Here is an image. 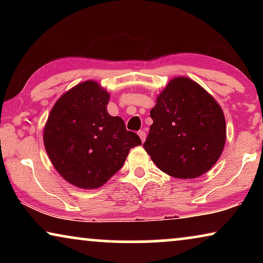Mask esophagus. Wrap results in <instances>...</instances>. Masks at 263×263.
Segmentation results:
<instances>
[{
	"label": "esophagus",
	"instance_id": "1",
	"mask_svg": "<svg viewBox=\"0 0 263 263\" xmlns=\"http://www.w3.org/2000/svg\"><path fill=\"white\" fill-rule=\"evenodd\" d=\"M139 138H140V140H141V142H145V140H146V133L143 132V130H140V132H139Z\"/></svg>",
	"mask_w": 263,
	"mask_h": 263
}]
</instances>
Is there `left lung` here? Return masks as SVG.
<instances>
[{"label": "left lung", "mask_w": 263, "mask_h": 263, "mask_svg": "<svg viewBox=\"0 0 263 263\" xmlns=\"http://www.w3.org/2000/svg\"><path fill=\"white\" fill-rule=\"evenodd\" d=\"M143 148L158 168L175 178H196L214 166L226 141L222 109L186 77L168 81L151 110Z\"/></svg>", "instance_id": "1"}]
</instances>
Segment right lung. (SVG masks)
Returning <instances> with one entry per match:
<instances>
[{
  "instance_id": "right-lung-1",
  "label": "right lung",
  "mask_w": 263,
  "mask_h": 263,
  "mask_svg": "<svg viewBox=\"0 0 263 263\" xmlns=\"http://www.w3.org/2000/svg\"><path fill=\"white\" fill-rule=\"evenodd\" d=\"M110 93L97 81L75 85L57 99L43 141L55 170L81 189H97L123 166L133 147L141 145L123 120L110 116Z\"/></svg>"
}]
</instances>
